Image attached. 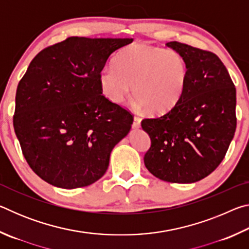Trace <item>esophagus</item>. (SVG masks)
<instances>
[{
	"instance_id": "34e87169",
	"label": "esophagus",
	"mask_w": 249,
	"mask_h": 249,
	"mask_svg": "<svg viewBox=\"0 0 249 249\" xmlns=\"http://www.w3.org/2000/svg\"><path fill=\"white\" fill-rule=\"evenodd\" d=\"M141 122H142V120L140 119V117L135 116L134 117V122H133V128H135V129L140 128L141 127Z\"/></svg>"
}]
</instances>
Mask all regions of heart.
<instances>
[{
  "mask_svg": "<svg viewBox=\"0 0 249 249\" xmlns=\"http://www.w3.org/2000/svg\"><path fill=\"white\" fill-rule=\"evenodd\" d=\"M113 65L114 68H105L99 74L101 90L113 103L127 100L133 87L138 108L160 116L179 104L187 89V62L175 50L132 45L117 54Z\"/></svg>",
  "mask_w": 249,
  "mask_h": 249,
  "instance_id": "heart-1",
  "label": "heart"
}]
</instances>
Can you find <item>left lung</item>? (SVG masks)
<instances>
[{"mask_svg":"<svg viewBox=\"0 0 249 249\" xmlns=\"http://www.w3.org/2000/svg\"><path fill=\"white\" fill-rule=\"evenodd\" d=\"M187 62L189 80L182 99L167 114L144 119L150 147L144 162L150 174L174 183L208 177L224 159L236 130V89L215 53L170 41Z\"/></svg>","mask_w":249,"mask_h":249,"instance_id":"obj_1","label":"left lung"}]
</instances>
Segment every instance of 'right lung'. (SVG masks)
Segmentation results:
<instances>
[{
  "label": "right lung",
  "instance_id": "obj_1",
  "mask_svg": "<svg viewBox=\"0 0 249 249\" xmlns=\"http://www.w3.org/2000/svg\"><path fill=\"white\" fill-rule=\"evenodd\" d=\"M132 38L69 37L41 50L20 79L13 125L29 167L62 189L94 183L134 116L102 95L99 74Z\"/></svg>",
  "mask_w": 249,
  "mask_h": 249
}]
</instances>
